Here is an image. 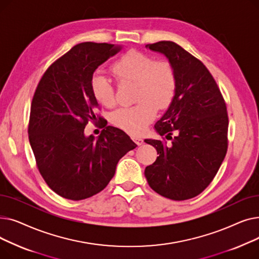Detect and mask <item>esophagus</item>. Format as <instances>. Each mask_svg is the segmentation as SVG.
<instances>
[{
	"label": "esophagus",
	"mask_w": 259,
	"mask_h": 259,
	"mask_svg": "<svg viewBox=\"0 0 259 259\" xmlns=\"http://www.w3.org/2000/svg\"><path fill=\"white\" fill-rule=\"evenodd\" d=\"M132 140H133V142L137 144L138 146H141V145H143V143H144V141L141 139V138H139V137H132Z\"/></svg>",
	"instance_id": "esophagus-1"
}]
</instances>
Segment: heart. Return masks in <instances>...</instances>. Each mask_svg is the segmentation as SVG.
Segmentation results:
<instances>
[{"instance_id": "heart-1", "label": "heart", "mask_w": 259, "mask_h": 259, "mask_svg": "<svg viewBox=\"0 0 259 259\" xmlns=\"http://www.w3.org/2000/svg\"><path fill=\"white\" fill-rule=\"evenodd\" d=\"M113 75L120 81H132L137 105L119 108L110 114L111 124L128 134L138 137L155 117L156 109L170 106L176 92L173 67L166 61H156L147 54L131 50L111 67ZM93 98L105 107L114 104V89L106 76L95 74L91 78Z\"/></svg>"}]
</instances>
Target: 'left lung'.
<instances>
[{
  "mask_svg": "<svg viewBox=\"0 0 259 259\" xmlns=\"http://www.w3.org/2000/svg\"><path fill=\"white\" fill-rule=\"evenodd\" d=\"M168 59L176 76V92L155 131L172 140L171 146L145 140L159 154L146 167L145 176L154 191L173 200L197 196L219 171L228 148V114L223 95L209 70L171 40L148 44ZM172 132L176 137H170Z\"/></svg>",
  "mask_w": 259,
  "mask_h": 259,
  "instance_id": "8db88e82",
  "label": "left lung"
}]
</instances>
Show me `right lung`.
Segmentation results:
<instances>
[{"instance_id": "1", "label": "right lung", "mask_w": 259, "mask_h": 259, "mask_svg": "<svg viewBox=\"0 0 259 259\" xmlns=\"http://www.w3.org/2000/svg\"><path fill=\"white\" fill-rule=\"evenodd\" d=\"M121 48L107 43L75 45L48 68L34 92L30 146L40 175L64 198L80 200L101 192L114 176L118 160L137 147L112 126L97 139L84 132L87 122L97 119L93 73Z\"/></svg>"}]
</instances>
